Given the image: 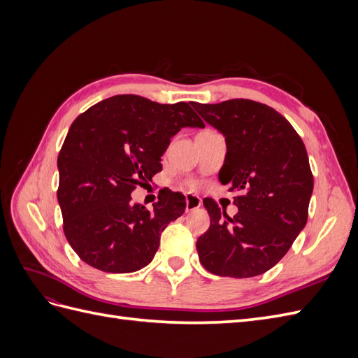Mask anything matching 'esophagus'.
Returning a JSON list of instances; mask_svg holds the SVG:
<instances>
[{
    "mask_svg": "<svg viewBox=\"0 0 358 358\" xmlns=\"http://www.w3.org/2000/svg\"><path fill=\"white\" fill-rule=\"evenodd\" d=\"M185 200H187V206H185L187 212H192L201 208V200L197 196H194V194H187Z\"/></svg>",
    "mask_w": 358,
    "mask_h": 358,
    "instance_id": "obj_1",
    "label": "esophagus"
}]
</instances>
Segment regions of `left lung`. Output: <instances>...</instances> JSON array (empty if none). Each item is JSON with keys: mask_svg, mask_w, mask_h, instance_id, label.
<instances>
[{"mask_svg": "<svg viewBox=\"0 0 358 358\" xmlns=\"http://www.w3.org/2000/svg\"><path fill=\"white\" fill-rule=\"evenodd\" d=\"M192 107L225 137L220 180L237 192L233 203L239 210L230 218L213 200H203L210 227L197 241L200 262L218 276L262 275L282 259L306 225L313 189L306 148L287 119L266 104L236 99Z\"/></svg>", "mask_w": 358, "mask_h": 358, "instance_id": "1", "label": "left lung"}]
</instances>
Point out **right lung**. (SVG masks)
Listing matches in <instances>:
<instances>
[{
  "instance_id": "1",
  "label": "right lung",
  "mask_w": 358,
  "mask_h": 358,
  "mask_svg": "<svg viewBox=\"0 0 358 358\" xmlns=\"http://www.w3.org/2000/svg\"><path fill=\"white\" fill-rule=\"evenodd\" d=\"M203 128L187 103L159 104L115 95L76 117L58 155L64 234L82 262L107 273L148 266L185 197L166 189L149 212L131 203L136 185L161 171V157L180 128Z\"/></svg>"
}]
</instances>
